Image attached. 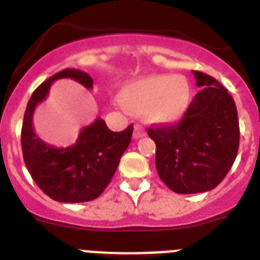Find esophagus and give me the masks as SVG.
<instances>
[{
  "instance_id": "1",
  "label": "esophagus",
  "mask_w": 260,
  "mask_h": 260,
  "mask_svg": "<svg viewBox=\"0 0 260 260\" xmlns=\"http://www.w3.org/2000/svg\"><path fill=\"white\" fill-rule=\"evenodd\" d=\"M144 135H146V129H144L142 125H139V124H138V125L135 126V132H134V138L135 139L143 138Z\"/></svg>"
}]
</instances>
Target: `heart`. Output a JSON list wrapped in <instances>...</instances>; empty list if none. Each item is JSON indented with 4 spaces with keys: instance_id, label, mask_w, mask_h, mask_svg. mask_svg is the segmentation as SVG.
Returning <instances> with one entry per match:
<instances>
[{
    "instance_id": "1",
    "label": "heart",
    "mask_w": 260,
    "mask_h": 260,
    "mask_svg": "<svg viewBox=\"0 0 260 260\" xmlns=\"http://www.w3.org/2000/svg\"><path fill=\"white\" fill-rule=\"evenodd\" d=\"M189 81L182 75H147L125 83L120 98L128 108L146 110L156 122H171L182 117L190 104Z\"/></svg>"
}]
</instances>
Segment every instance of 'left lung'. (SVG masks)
I'll use <instances>...</instances> for the list:
<instances>
[{"label":"left lung","instance_id":"1","mask_svg":"<svg viewBox=\"0 0 260 260\" xmlns=\"http://www.w3.org/2000/svg\"><path fill=\"white\" fill-rule=\"evenodd\" d=\"M201 90L177 124L148 128L159 178L179 194L204 193L225 178L239 150L238 109L213 77L193 71Z\"/></svg>","mask_w":260,"mask_h":260}]
</instances>
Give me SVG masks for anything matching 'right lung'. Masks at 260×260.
<instances>
[{
	"instance_id": "obj_1",
	"label": "right lung",
	"mask_w": 260,
	"mask_h": 260,
	"mask_svg": "<svg viewBox=\"0 0 260 260\" xmlns=\"http://www.w3.org/2000/svg\"><path fill=\"white\" fill-rule=\"evenodd\" d=\"M71 78L91 89L93 79L87 73L66 69L40 85L26 105L21 129V148L25 166L36 185L50 198L75 204L95 200L109 185L120 158L128 148L134 132L129 125L121 132H112L98 117L81 131L75 144L56 148L35 134L32 117L38 104L46 100L54 81Z\"/></svg>"
}]
</instances>
